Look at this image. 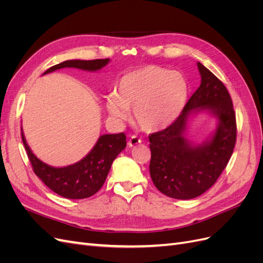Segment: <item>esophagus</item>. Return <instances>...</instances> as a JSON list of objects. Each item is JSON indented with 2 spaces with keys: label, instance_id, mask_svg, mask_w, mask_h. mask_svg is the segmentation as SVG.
<instances>
[{
  "label": "esophagus",
  "instance_id": "1",
  "mask_svg": "<svg viewBox=\"0 0 263 263\" xmlns=\"http://www.w3.org/2000/svg\"><path fill=\"white\" fill-rule=\"evenodd\" d=\"M140 142H141V140L137 136H130V138L128 139V142H127V144H128L129 147H135V146L139 145Z\"/></svg>",
  "mask_w": 263,
  "mask_h": 263
}]
</instances>
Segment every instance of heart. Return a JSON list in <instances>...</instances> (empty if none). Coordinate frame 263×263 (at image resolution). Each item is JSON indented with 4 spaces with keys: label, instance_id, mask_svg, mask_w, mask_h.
<instances>
[{
    "label": "heart",
    "instance_id": "1",
    "mask_svg": "<svg viewBox=\"0 0 263 263\" xmlns=\"http://www.w3.org/2000/svg\"><path fill=\"white\" fill-rule=\"evenodd\" d=\"M189 84L182 73L159 66H146L125 74L115 93L106 99V109L116 121H125L128 109L141 129L162 130L182 113Z\"/></svg>",
    "mask_w": 263,
    "mask_h": 263
}]
</instances>
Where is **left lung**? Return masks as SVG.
<instances>
[{
  "instance_id": "1",
  "label": "left lung",
  "mask_w": 263,
  "mask_h": 263,
  "mask_svg": "<svg viewBox=\"0 0 263 263\" xmlns=\"http://www.w3.org/2000/svg\"><path fill=\"white\" fill-rule=\"evenodd\" d=\"M201 85L190 98L176 122L149 135L150 177L164 195L191 200L202 195L217 181L236 144V114L232 98L218 78L197 62ZM206 110L218 118L212 137L194 144L185 137L189 117Z\"/></svg>"
}]
</instances>
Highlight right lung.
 <instances>
[{"label": "right lung", "mask_w": 263, "mask_h": 263, "mask_svg": "<svg viewBox=\"0 0 263 263\" xmlns=\"http://www.w3.org/2000/svg\"><path fill=\"white\" fill-rule=\"evenodd\" d=\"M108 62L109 59L67 60L46 70L43 76L62 68L98 71ZM22 139L36 176L54 193L70 200H80L97 193L104 184L115 158L126 147L124 133L102 135L90 153L80 161L62 168H54L43 162L33 154L26 142L23 129Z\"/></svg>", "instance_id": "add662e5"}]
</instances>
